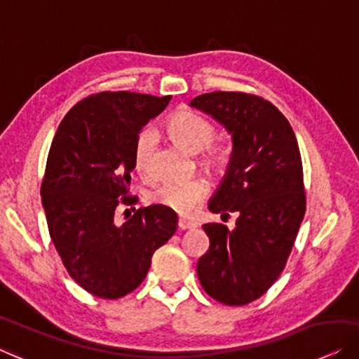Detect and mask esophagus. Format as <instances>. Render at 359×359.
I'll use <instances>...</instances> for the list:
<instances>
[{"mask_svg":"<svg viewBox=\"0 0 359 359\" xmlns=\"http://www.w3.org/2000/svg\"><path fill=\"white\" fill-rule=\"evenodd\" d=\"M178 228L180 230H192V228H196V223L181 218V220H178Z\"/></svg>","mask_w":359,"mask_h":359,"instance_id":"34e87169","label":"esophagus"}]
</instances>
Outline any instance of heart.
Wrapping results in <instances>:
<instances>
[{"instance_id": "obj_1", "label": "heart", "mask_w": 359, "mask_h": 359, "mask_svg": "<svg viewBox=\"0 0 359 359\" xmlns=\"http://www.w3.org/2000/svg\"><path fill=\"white\" fill-rule=\"evenodd\" d=\"M165 131L176 144L197 154V163L204 170L220 171L226 165V149L214 142L217 129L209 119L192 110H178L165 123ZM155 147V134L152 129L144 128L136 136L133 147L134 168L142 178L150 176V158ZM209 194V181L204 176H194L188 181H165L149 194L152 204L180 215H191Z\"/></svg>"}]
</instances>
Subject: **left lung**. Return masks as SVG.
Instances as JSON below:
<instances>
[{"instance_id": "1", "label": "left lung", "mask_w": 359, "mask_h": 359, "mask_svg": "<svg viewBox=\"0 0 359 359\" xmlns=\"http://www.w3.org/2000/svg\"><path fill=\"white\" fill-rule=\"evenodd\" d=\"M192 107L231 134L226 175L209 210L238 212L235 230L205 223L210 246L197 277L212 298L243 306L261 298L287 266L306 212L303 162L288 119L262 97L244 92L202 93Z\"/></svg>"}]
</instances>
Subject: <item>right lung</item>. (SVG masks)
<instances>
[{
    "label": "right lung",
    "instance_id": "obj_1",
    "mask_svg": "<svg viewBox=\"0 0 359 359\" xmlns=\"http://www.w3.org/2000/svg\"><path fill=\"white\" fill-rule=\"evenodd\" d=\"M170 98L92 93L67 111L51 142L40 188L50 238L71 278L98 298L134 292L176 231L178 217L162 205L133 209L128 222L114 223L119 205L137 202L129 194L136 136Z\"/></svg>",
    "mask_w": 359,
    "mask_h": 359
}]
</instances>
